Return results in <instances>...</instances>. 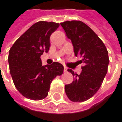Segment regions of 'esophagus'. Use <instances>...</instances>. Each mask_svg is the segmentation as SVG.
I'll list each match as a JSON object with an SVG mask.
<instances>
[{
	"label": "esophagus",
	"instance_id": "esophagus-1",
	"mask_svg": "<svg viewBox=\"0 0 122 122\" xmlns=\"http://www.w3.org/2000/svg\"><path fill=\"white\" fill-rule=\"evenodd\" d=\"M67 70H68V68L66 67H64V72H67Z\"/></svg>",
	"mask_w": 122,
	"mask_h": 122
}]
</instances>
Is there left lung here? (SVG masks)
Returning <instances> with one entry per match:
<instances>
[{"label": "left lung", "mask_w": 122, "mask_h": 122, "mask_svg": "<svg viewBox=\"0 0 122 122\" xmlns=\"http://www.w3.org/2000/svg\"><path fill=\"white\" fill-rule=\"evenodd\" d=\"M66 35L73 43L75 56H79L84 66L80 75L68 68L73 81L65 86V92L73 102L90 99L101 87L108 70L109 59L103 42L89 26L81 21L60 23Z\"/></svg>", "instance_id": "1"}]
</instances>
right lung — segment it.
<instances>
[{
  "label": "right lung",
  "instance_id": "add662e5",
  "mask_svg": "<svg viewBox=\"0 0 122 122\" xmlns=\"http://www.w3.org/2000/svg\"><path fill=\"white\" fill-rule=\"evenodd\" d=\"M60 24L41 21L33 24L15 42L8 61L14 85L22 96L40 101L47 96L54 78L61 75L64 66L59 62L42 66L41 56L48 52L49 38Z\"/></svg>",
  "mask_w": 122,
  "mask_h": 122
}]
</instances>
